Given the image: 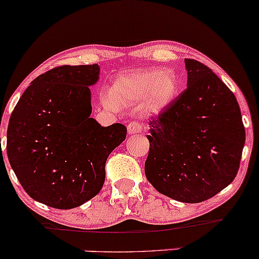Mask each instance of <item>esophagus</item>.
Returning a JSON list of instances; mask_svg holds the SVG:
<instances>
[{"instance_id": "esophagus-1", "label": "esophagus", "mask_w": 259, "mask_h": 259, "mask_svg": "<svg viewBox=\"0 0 259 259\" xmlns=\"http://www.w3.org/2000/svg\"><path fill=\"white\" fill-rule=\"evenodd\" d=\"M142 130L141 124L136 123V121H132V123L127 124V134L133 135V134H139Z\"/></svg>"}]
</instances>
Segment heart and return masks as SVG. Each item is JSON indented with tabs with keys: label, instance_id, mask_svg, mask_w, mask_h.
<instances>
[{
	"label": "heart",
	"instance_id": "obj_1",
	"mask_svg": "<svg viewBox=\"0 0 259 259\" xmlns=\"http://www.w3.org/2000/svg\"><path fill=\"white\" fill-rule=\"evenodd\" d=\"M179 91V80L170 69H140L120 75L111 88V96H105V103L115 107L117 103L134 102L146 99L145 106L150 114H158L170 105Z\"/></svg>",
	"mask_w": 259,
	"mask_h": 259
}]
</instances>
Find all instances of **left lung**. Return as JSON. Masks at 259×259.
I'll return each mask as SVG.
<instances>
[{
    "label": "left lung",
    "mask_w": 259,
    "mask_h": 259,
    "mask_svg": "<svg viewBox=\"0 0 259 259\" xmlns=\"http://www.w3.org/2000/svg\"><path fill=\"white\" fill-rule=\"evenodd\" d=\"M185 68L186 90L148 124L145 174L160 194L198 203L235 179L246 138L228 86L201 62L185 59Z\"/></svg>",
    "instance_id": "1"
}]
</instances>
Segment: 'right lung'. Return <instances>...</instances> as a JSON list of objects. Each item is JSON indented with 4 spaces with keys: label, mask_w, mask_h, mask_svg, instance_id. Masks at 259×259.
<instances>
[{
    "label": "right lung",
    "mask_w": 259,
    "mask_h": 259,
    "mask_svg": "<svg viewBox=\"0 0 259 259\" xmlns=\"http://www.w3.org/2000/svg\"><path fill=\"white\" fill-rule=\"evenodd\" d=\"M100 65H62L24 91L7 129V156L26 194L58 209L91 200L102 189L106 160L126 138L120 123L90 118Z\"/></svg>",
    "instance_id": "1"
}]
</instances>
